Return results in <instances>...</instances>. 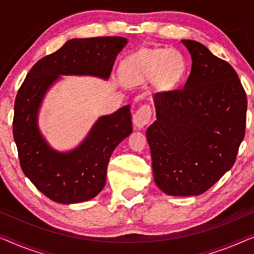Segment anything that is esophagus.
<instances>
[{
	"instance_id": "esophagus-1",
	"label": "esophagus",
	"mask_w": 254,
	"mask_h": 254,
	"mask_svg": "<svg viewBox=\"0 0 254 254\" xmlns=\"http://www.w3.org/2000/svg\"><path fill=\"white\" fill-rule=\"evenodd\" d=\"M152 116V110L149 108V106L144 105L140 108L135 110L133 114V124L137 128H142L145 126H147L151 121Z\"/></svg>"
}]
</instances>
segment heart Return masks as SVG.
<instances>
[{
  "label": "heart",
  "mask_w": 254,
  "mask_h": 254,
  "mask_svg": "<svg viewBox=\"0 0 254 254\" xmlns=\"http://www.w3.org/2000/svg\"><path fill=\"white\" fill-rule=\"evenodd\" d=\"M184 60L174 49H145L128 59L124 73L130 79H154L161 87H171L183 76Z\"/></svg>",
  "instance_id": "obj_1"
}]
</instances>
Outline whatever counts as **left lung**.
<instances>
[{
	"label": "left lung",
	"mask_w": 254,
	"mask_h": 254,
	"mask_svg": "<svg viewBox=\"0 0 254 254\" xmlns=\"http://www.w3.org/2000/svg\"><path fill=\"white\" fill-rule=\"evenodd\" d=\"M192 66L184 87L154 94L146 137L154 181L169 195H199L236 161L245 135L246 93L229 63L200 42L182 40Z\"/></svg>",
	"instance_id": "8db88e82"
}]
</instances>
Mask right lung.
<instances>
[{
	"label": "right lung",
	"instance_id": "right-lung-1",
	"mask_svg": "<svg viewBox=\"0 0 254 254\" xmlns=\"http://www.w3.org/2000/svg\"><path fill=\"white\" fill-rule=\"evenodd\" d=\"M127 40L122 37L72 39L39 60L17 93L13 138L23 173L46 197L60 203L83 202L105 188L107 167L116 146L132 132L130 105L96 121L77 148L57 152L38 127L42 99L61 74L108 79L116 56Z\"/></svg>",
	"mask_w": 254,
	"mask_h": 254
}]
</instances>
